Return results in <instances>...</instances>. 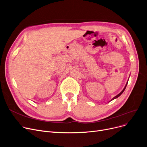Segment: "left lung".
<instances>
[{
    "instance_id": "obj_1",
    "label": "left lung",
    "mask_w": 147,
    "mask_h": 147,
    "mask_svg": "<svg viewBox=\"0 0 147 147\" xmlns=\"http://www.w3.org/2000/svg\"><path fill=\"white\" fill-rule=\"evenodd\" d=\"M127 84H126V85H125V88H124V89H123V91H121V92H120V93H119V94H118V95H116V96H115V97H113V98H112V100H114V99H115V98H118V97H119V96H120V95H121V94H123V92H124V90H125V88H126V86H127Z\"/></svg>"
}]
</instances>
